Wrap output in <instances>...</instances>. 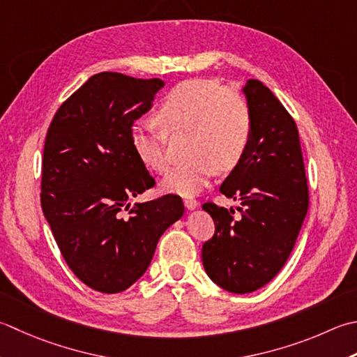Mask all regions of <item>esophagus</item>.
Returning a JSON list of instances; mask_svg holds the SVG:
<instances>
[{
  "label": "esophagus",
  "mask_w": 357,
  "mask_h": 357,
  "mask_svg": "<svg viewBox=\"0 0 357 357\" xmlns=\"http://www.w3.org/2000/svg\"><path fill=\"white\" fill-rule=\"evenodd\" d=\"M184 206L188 208V211H193V208L198 207V201L195 198H185L184 199Z\"/></svg>",
  "instance_id": "obj_1"
}]
</instances>
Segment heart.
<instances>
[{
  "instance_id": "b5f03b06",
  "label": "heart",
  "mask_w": 357,
  "mask_h": 357,
  "mask_svg": "<svg viewBox=\"0 0 357 357\" xmlns=\"http://www.w3.org/2000/svg\"><path fill=\"white\" fill-rule=\"evenodd\" d=\"M158 122L165 131H188V159L164 179V188L195 195L216 169L230 172L241 164L252 139V113L240 91L216 80L193 79L178 83L160 100ZM130 144L137 159L158 174L170 170L165 135L145 122L132 123Z\"/></svg>"
}]
</instances>
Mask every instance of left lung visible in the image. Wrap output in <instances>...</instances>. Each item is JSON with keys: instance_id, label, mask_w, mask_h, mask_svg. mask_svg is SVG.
<instances>
[{"instance_id": "obj_1", "label": "left lung", "mask_w": 357, "mask_h": 357, "mask_svg": "<svg viewBox=\"0 0 357 357\" xmlns=\"http://www.w3.org/2000/svg\"><path fill=\"white\" fill-rule=\"evenodd\" d=\"M252 113V139L241 164L221 184L234 208L204 202L215 234L202 244L207 275L222 289L248 294L284 266L310 207L302 146L294 119L260 80L243 88Z\"/></svg>"}]
</instances>
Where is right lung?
<instances>
[{"label":"right lung","mask_w":357,"mask_h":357,"mask_svg":"<svg viewBox=\"0 0 357 357\" xmlns=\"http://www.w3.org/2000/svg\"><path fill=\"white\" fill-rule=\"evenodd\" d=\"M159 79L91 77L60 105L47 128L41 208L66 264L91 289L116 294L144 275L167 227L184 213L178 195L130 207L155 185L130 144Z\"/></svg>","instance_id":"add662e5"}]
</instances>
